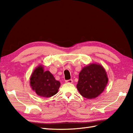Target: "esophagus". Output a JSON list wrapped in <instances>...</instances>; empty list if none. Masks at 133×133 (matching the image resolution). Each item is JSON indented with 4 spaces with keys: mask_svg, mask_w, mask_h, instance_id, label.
I'll use <instances>...</instances> for the list:
<instances>
[{
    "mask_svg": "<svg viewBox=\"0 0 133 133\" xmlns=\"http://www.w3.org/2000/svg\"><path fill=\"white\" fill-rule=\"evenodd\" d=\"M65 82H66V83H70V84H71V83H73V80H72V79L67 80H65Z\"/></svg>",
    "mask_w": 133,
    "mask_h": 133,
    "instance_id": "1",
    "label": "esophagus"
}]
</instances>
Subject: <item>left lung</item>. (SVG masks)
Here are the masks:
<instances>
[{"label":"left lung","mask_w":133,"mask_h":133,"mask_svg":"<svg viewBox=\"0 0 133 133\" xmlns=\"http://www.w3.org/2000/svg\"><path fill=\"white\" fill-rule=\"evenodd\" d=\"M108 82V75L104 67L99 64L92 63L80 71L76 88L83 97L92 99L102 93Z\"/></svg>","instance_id":"obj_1"}]
</instances>
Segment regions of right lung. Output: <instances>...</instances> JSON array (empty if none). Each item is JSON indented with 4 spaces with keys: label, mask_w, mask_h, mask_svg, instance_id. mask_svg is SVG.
<instances>
[{
    "label": "right lung",
    "mask_w": 133,
    "mask_h": 133,
    "mask_svg": "<svg viewBox=\"0 0 133 133\" xmlns=\"http://www.w3.org/2000/svg\"><path fill=\"white\" fill-rule=\"evenodd\" d=\"M30 85L39 96L50 98L57 93L60 83L55 80L49 71L44 70L43 65H39L30 76Z\"/></svg>",
    "instance_id": "add662e5"
}]
</instances>
